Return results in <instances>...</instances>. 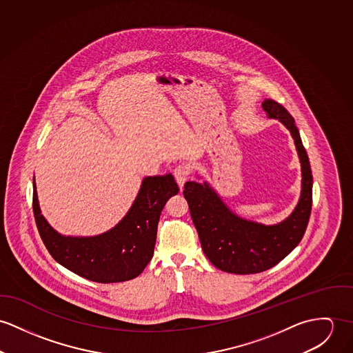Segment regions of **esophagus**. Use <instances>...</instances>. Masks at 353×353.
Returning <instances> with one entry per match:
<instances>
[{"instance_id":"34e87169","label":"esophagus","mask_w":353,"mask_h":353,"mask_svg":"<svg viewBox=\"0 0 353 353\" xmlns=\"http://www.w3.org/2000/svg\"><path fill=\"white\" fill-rule=\"evenodd\" d=\"M173 174H174V179H176L177 184H179V185H180V188H181V187L184 185V183L188 180V177H190V174H191V172H190V168H188L187 165L181 163V165H177V166L174 168Z\"/></svg>"}]
</instances>
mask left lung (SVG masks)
<instances>
[{"mask_svg": "<svg viewBox=\"0 0 353 353\" xmlns=\"http://www.w3.org/2000/svg\"><path fill=\"white\" fill-rule=\"evenodd\" d=\"M263 110L291 132L301 161L302 191L290 216L270 226L248 221L235 215L207 181L184 185L183 194L204 254L214 267L229 274H259L274 267L298 246L312 212L313 174L295 120L274 100H264Z\"/></svg>", "mask_w": 353, "mask_h": 353, "instance_id": "left-lung-1", "label": "left lung"}]
</instances>
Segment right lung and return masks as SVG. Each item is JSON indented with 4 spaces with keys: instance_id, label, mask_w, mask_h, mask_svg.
Masks as SVG:
<instances>
[{
    "instance_id": "add662e5",
    "label": "right lung",
    "mask_w": 353,
    "mask_h": 353,
    "mask_svg": "<svg viewBox=\"0 0 353 353\" xmlns=\"http://www.w3.org/2000/svg\"><path fill=\"white\" fill-rule=\"evenodd\" d=\"M173 176L145 177L131 208L118 225L94 236H66L41 215L34 180V216L52 259L69 271L96 283H119L142 274L154 254L161 211L177 195Z\"/></svg>"
}]
</instances>
